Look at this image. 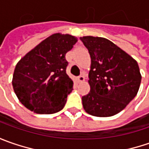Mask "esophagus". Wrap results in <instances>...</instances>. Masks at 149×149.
Here are the masks:
<instances>
[{
    "label": "esophagus",
    "mask_w": 149,
    "mask_h": 149,
    "mask_svg": "<svg viewBox=\"0 0 149 149\" xmlns=\"http://www.w3.org/2000/svg\"><path fill=\"white\" fill-rule=\"evenodd\" d=\"M77 79L79 83H81V82H84V81L85 79H84V75H79V76L77 78Z\"/></svg>",
    "instance_id": "obj_1"
}]
</instances>
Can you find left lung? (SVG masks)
<instances>
[{"mask_svg": "<svg viewBox=\"0 0 149 149\" xmlns=\"http://www.w3.org/2000/svg\"><path fill=\"white\" fill-rule=\"evenodd\" d=\"M91 58L90 91L82 97L84 110L96 117L117 114L137 95L141 83L137 61L105 38L80 37Z\"/></svg>", "mask_w": 149, "mask_h": 149, "instance_id": "1", "label": "left lung"}]
</instances>
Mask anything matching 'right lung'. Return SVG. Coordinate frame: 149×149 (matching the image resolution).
I'll return each instance as SVG.
<instances>
[{
	"mask_svg": "<svg viewBox=\"0 0 149 149\" xmlns=\"http://www.w3.org/2000/svg\"><path fill=\"white\" fill-rule=\"evenodd\" d=\"M77 41L68 34H53L17 63L12 85L18 100L28 109L51 114L64 108L73 89V81L66 74L65 54Z\"/></svg>",
	"mask_w": 149,
	"mask_h": 149,
	"instance_id": "obj_1",
	"label": "right lung"
}]
</instances>
